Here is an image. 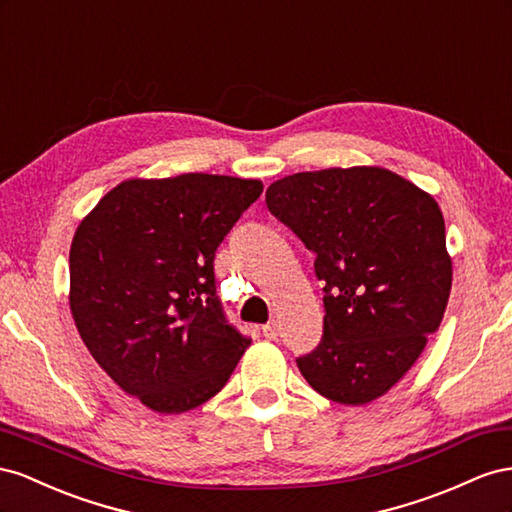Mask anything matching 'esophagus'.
<instances>
[{"label": "esophagus", "instance_id": "obj_1", "mask_svg": "<svg viewBox=\"0 0 512 512\" xmlns=\"http://www.w3.org/2000/svg\"><path fill=\"white\" fill-rule=\"evenodd\" d=\"M261 332H264V337H266V339L274 341L276 337H279V324H276V321H270V324L261 326Z\"/></svg>", "mask_w": 512, "mask_h": 512}]
</instances>
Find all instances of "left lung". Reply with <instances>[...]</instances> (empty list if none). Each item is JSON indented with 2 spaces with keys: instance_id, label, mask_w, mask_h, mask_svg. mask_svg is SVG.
Masks as SVG:
<instances>
[{
  "instance_id": "1",
  "label": "left lung",
  "mask_w": 512,
  "mask_h": 512,
  "mask_svg": "<svg viewBox=\"0 0 512 512\" xmlns=\"http://www.w3.org/2000/svg\"><path fill=\"white\" fill-rule=\"evenodd\" d=\"M268 210L315 253L324 337L298 369L334 403L367 405L414 367L442 324L452 257L437 201L384 167H330L276 180Z\"/></svg>"
}]
</instances>
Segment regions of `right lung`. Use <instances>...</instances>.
Segmentation results:
<instances>
[{
  "instance_id": "obj_1",
  "label": "right lung",
  "mask_w": 512,
  "mask_h": 512,
  "mask_svg": "<svg viewBox=\"0 0 512 512\" xmlns=\"http://www.w3.org/2000/svg\"><path fill=\"white\" fill-rule=\"evenodd\" d=\"M261 191L212 173L130 178L75 231L72 319L98 367L152 412L212 399L251 345L225 321L214 253Z\"/></svg>"
}]
</instances>
